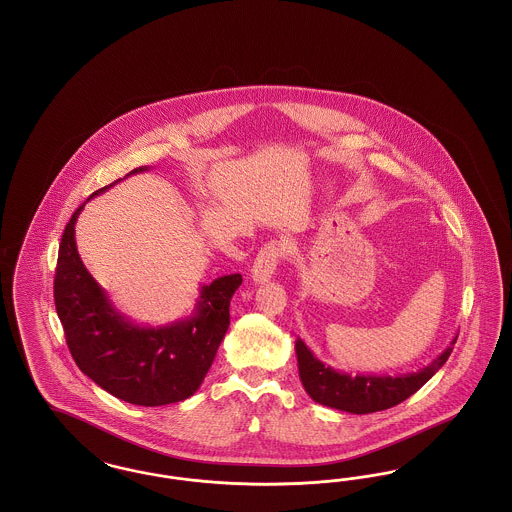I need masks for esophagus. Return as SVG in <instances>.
<instances>
[{"instance_id": "esophagus-1", "label": "esophagus", "mask_w": 512, "mask_h": 512, "mask_svg": "<svg viewBox=\"0 0 512 512\" xmlns=\"http://www.w3.org/2000/svg\"><path fill=\"white\" fill-rule=\"evenodd\" d=\"M280 257H282V247H280V244L270 242L265 247H261V251H259L255 263H253V268H251L253 282L255 284H265V282H268L272 278V274L276 272V267L280 263Z\"/></svg>"}]
</instances>
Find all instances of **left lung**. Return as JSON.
Listing matches in <instances>:
<instances>
[{
	"label": "left lung",
	"instance_id": "8db88e82",
	"mask_svg": "<svg viewBox=\"0 0 512 512\" xmlns=\"http://www.w3.org/2000/svg\"><path fill=\"white\" fill-rule=\"evenodd\" d=\"M455 343L457 336L430 365L399 376H351L347 372H338L318 361L305 341L299 338L295 341V353L301 384L313 401L345 413L368 414L395 407L420 390L445 365Z\"/></svg>",
	"mask_w": 512,
	"mask_h": 512
}]
</instances>
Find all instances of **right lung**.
Here are the masks:
<instances>
[{
	"instance_id": "obj_1",
	"label": "right lung",
	"mask_w": 512,
	"mask_h": 512,
	"mask_svg": "<svg viewBox=\"0 0 512 512\" xmlns=\"http://www.w3.org/2000/svg\"><path fill=\"white\" fill-rule=\"evenodd\" d=\"M144 171L147 167L126 176ZM84 205L74 211L63 232L53 284L55 309L74 363L99 388L132 405L161 407L188 399L215 361L242 274L220 276L201 286L192 317L157 328L136 324L115 309L78 255L74 224Z\"/></svg>"
}]
</instances>
